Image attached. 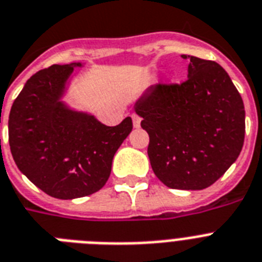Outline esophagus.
<instances>
[{
  "mask_svg": "<svg viewBox=\"0 0 262 262\" xmlns=\"http://www.w3.org/2000/svg\"><path fill=\"white\" fill-rule=\"evenodd\" d=\"M132 120H133V126L140 127V124H141V117L138 116V114H136V113H133V114H132Z\"/></svg>",
  "mask_w": 262,
  "mask_h": 262,
  "instance_id": "34e87169",
  "label": "esophagus"
}]
</instances>
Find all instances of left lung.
<instances>
[{"label": "left lung", "mask_w": 262, "mask_h": 262, "mask_svg": "<svg viewBox=\"0 0 262 262\" xmlns=\"http://www.w3.org/2000/svg\"><path fill=\"white\" fill-rule=\"evenodd\" d=\"M190 57L182 83L149 87L136 103L149 135L148 156L155 175L175 190H203L239 156L245 109L230 76L218 63Z\"/></svg>", "instance_id": "1"}]
</instances>
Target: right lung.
<instances>
[{
  "mask_svg": "<svg viewBox=\"0 0 262 262\" xmlns=\"http://www.w3.org/2000/svg\"><path fill=\"white\" fill-rule=\"evenodd\" d=\"M74 66L80 63L54 64L32 75L9 114V145L17 167L57 199L101 190L109 179L113 157L133 129L130 117L106 126L59 101Z\"/></svg>",
  "mask_w": 262,
  "mask_h": 262,
  "instance_id": "right-lung-1",
  "label": "right lung"
}]
</instances>
